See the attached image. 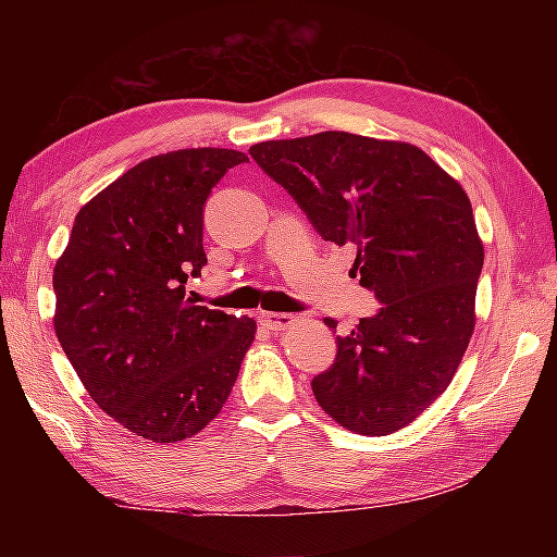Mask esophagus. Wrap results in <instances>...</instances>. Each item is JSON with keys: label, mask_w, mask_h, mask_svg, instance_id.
<instances>
[{"label": "esophagus", "mask_w": 557, "mask_h": 557, "mask_svg": "<svg viewBox=\"0 0 557 557\" xmlns=\"http://www.w3.org/2000/svg\"><path fill=\"white\" fill-rule=\"evenodd\" d=\"M295 322H297L295 314H277V312H262L260 314V324L270 329V332H285V329L292 326Z\"/></svg>", "instance_id": "esophagus-1"}]
</instances>
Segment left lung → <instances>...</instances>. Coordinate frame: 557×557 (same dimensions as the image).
Instances as JSON below:
<instances>
[{"label":"left lung","instance_id":"1","mask_svg":"<svg viewBox=\"0 0 557 557\" xmlns=\"http://www.w3.org/2000/svg\"><path fill=\"white\" fill-rule=\"evenodd\" d=\"M324 240L351 243L354 275L381 301L312 379L324 412L391 435L435 403L474 332L484 248L465 188L414 145L319 132L250 147ZM324 324L336 332V319Z\"/></svg>","mask_w":557,"mask_h":557}]
</instances>
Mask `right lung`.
Returning <instances> with one entry per match:
<instances>
[{"label":"right lung","instance_id":"1","mask_svg":"<svg viewBox=\"0 0 557 557\" xmlns=\"http://www.w3.org/2000/svg\"><path fill=\"white\" fill-rule=\"evenodd\" d=\"M235 149H178L147 159L75 215L53 270L55 336L78 379L129 432L178 442L228 400L256 336L250 317L199 307L203 209Z\"/></svg>","mask_w":557,"mask_h":557}]
</instances>
